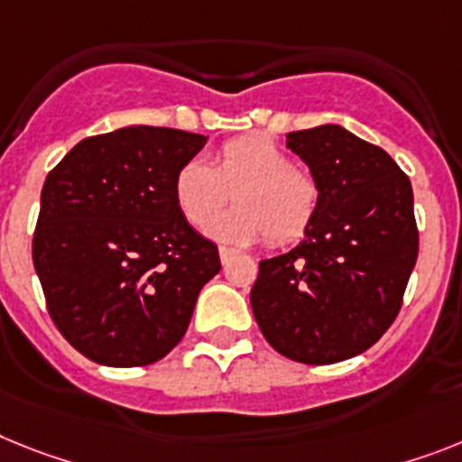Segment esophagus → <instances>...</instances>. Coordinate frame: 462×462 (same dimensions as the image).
I'll return each mask as SVG.
<instances>
[{"mask_svg":"<svg viewBox=\"0 0 462 462\" xmlns=\"http://www.w3.org/2000/svg\"><path fill=\"white\" fill-rule=\"evenodd\" d=\"M218 254H220V263H223V265H227V263H230L232 255H235V251H232V249H225V246H223V249H220Z\"/></svg>","mask_w":462,"mask_h":462,"instance_id":"obj_1","label":"esophagus"}]
</instances>
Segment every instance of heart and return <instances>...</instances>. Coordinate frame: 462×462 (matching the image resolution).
Returning a JSON list of instances; mask_svg holds the SVG:
<instances>
[{"label":"heart","instance_id":"obj_1","mask_svg":"<svg viewBox=\"0 0 462 462\" xmlns=\"http://www.w3.org/2000/svg\"><path fill=\"white\" fill-rule=\"evenodd\" d=\"M233 192L236 208L212 217ZM173 199L192 227L207 226L220 244L249 246L263 235L274 246L293 244L315 223L319 185L308 171L293 166L289 154L258 135L227 141L213 166L199 157L188 159L173 176Z\"/></svg>","mask_w":462,"mask_h":462}]
</instances>
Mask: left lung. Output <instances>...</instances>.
<instances>
[{
  "instance_id": "8db88e82",
  "label": "left lung",
  "mask_w": 462,
  "mask_h": 462,
  "mask_svg": "<svg viewBox=\"0 0 462 462\" xmlns=\"http://www.w3.org/2000/svg\"><path fill=\"white\" fill-rule=\"evenodd\" d=\"M286 147L319 185V208L296 249L261 261L251 310L277 352L336 364L369 350L402 308L418 258L413 189L340 124L291 131Z\"/></svg>"
}]
</instances>
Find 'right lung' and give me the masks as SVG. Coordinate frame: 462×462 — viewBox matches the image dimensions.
Segmentation results:
<instances>
[{"mask_svg":"<svg viewBox=\"0 0 462 462\" xmlns=\"http://www.w3.org/2000/svg\"><path fill=\"white\" fill-rule=\"evenodd\" d=\"M207 135L124 126L77 143L44 180L32 261L58 331L106 366L180 343L218 246L180 216L173 176Z\"/></svg>","mask_w":462,"mask_h":462,"instance_id":"right-lung-1","label":"right lung"}]
</instances>
